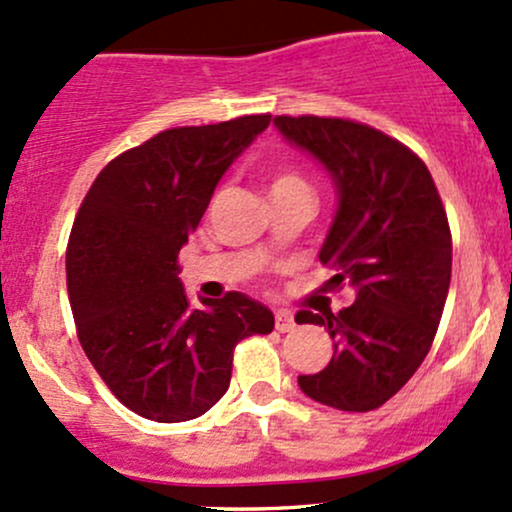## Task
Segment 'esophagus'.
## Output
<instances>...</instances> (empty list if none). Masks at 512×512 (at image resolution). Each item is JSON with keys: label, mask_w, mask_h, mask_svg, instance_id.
Segmentation results:
<instances>
[{"label": "esophagus", "mask_w": 512, "mask_h": 512, "mask_svg": "<svg viewBox=\"0 0 512 512\" xmlns=\"http://www.w3.org/2000/svg\"><path fill=\"white\" fill-rule=\"evenodd\" d=\"M276 329H278V332H293V329H295V317L290 315V312L278 310L276 312Z\"/></svg>", "instance_id": "obj_1"}]
</instances>
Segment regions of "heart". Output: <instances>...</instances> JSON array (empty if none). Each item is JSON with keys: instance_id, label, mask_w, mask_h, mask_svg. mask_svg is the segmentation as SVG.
Returning a JSON list of instances; mask_svg holds the SVG:
<instances>
[{"instance_id": "1", "label": "heart", "mask_w": 512, "mask_h": 512, "mask_svg": "<svg viewBox=\"0 0 512 512\" xmlns=\"http://www.w3.org/2000/svg\"><path fill=\"white\" fill-rule=\"evenodd\" d=\"M271 192H305V195H310V188H307L305 178H302L300 173H295V170L290 168H283L273 175Z\"/></svg>"}]
</instances>
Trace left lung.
<instances>
[{
	"label": "left lung",
	"instance_id": "left-lung-1",
	"mask_svg": "<svg viewBox=\"0 0 512 512\" xmlns=\"http://www.w3.org/2000/svg\"><path fill=\"white\" fill-rule=\"evenodd\" d=\"M273 126L332 180L337 212L320 249L332 278L324 285L354 290V305L337 315H295L334 342L329 364L298 386L327 408L376 410L410 381L437 334L452 280L447 212L425 163L371 126L324 117H276Z\"/></svg>",
	"mask_w": 512,
	"mask_h": 512
}]
</instances>
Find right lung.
<instances>
[{
	"instance_id": "1",
	"label": "right lung",
	"mask_w": 512,
	"mask_h": 512,
	"mask_svg": "<svg viewBox=\"0 0 512 512\" xmlns=\"http://www.w3.org/2000/svg\"><path fill=\"white\" fill-rule=\"evenodd\" d=\"M271 114L156 134L102 168L82 200L65 271L78 337L109 390L136 415L185 422L227 393L234 346L273 332V312L244 293L200 298L178 254L229 166Z\"/></svg>"
}]
</instances>
